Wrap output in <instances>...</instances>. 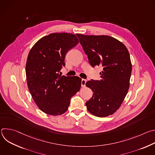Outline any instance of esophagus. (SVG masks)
<instances>
[{"label": "esophagus", "instance_id": "1", "mask_svg": "<svg viewBox=\"0 0 155 155\" xmlns=\"http://www.w3.org/2000/svg\"><path fill=\"white\" fill-rule=\"evenodd\" d=\"M86 83V79H82L81 81V87H84L85 84Z\"/></svg>", "mask_w": 155, "mask_h": 155}]
</instances>
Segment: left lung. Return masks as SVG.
Wrapping results in <instances>:
<instances>
[{
    "mask_svg": "<svg viewBox=\"0 0 155 155\" xmlns=\"http://www.w3.org/2000/svg\"><path fill=\"white\" fill-rule=\"evenodd\" d=\"M76 35L90 65L103 68L100 80L86 83L94 93L86 102L87 109L99 117L112 115L121 105L129 87L132 64L129 51L123 43L108 35Z\"/></svg>",
    "mask_w": 155,
    "mask_h": 155,
    "instance_id": "obj_1",
    "label": "left lung"
}]
</instances>
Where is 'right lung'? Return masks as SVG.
Returning <instances> with one entry per match:
<instances>
[{
	"label": "right lung",
	"mask_w": 155,
	"mask_h": 155,
	"mask_svg": "<svg viewBox=\"0 0 155 155\" xmlns=\"http://www.w3.org/2000/svg\"><path fill=\"white\" fill-rule=\"evenodd\" d=\"M79 41L72 34L53 33L38 40L28 56L26 74L32 97L42 112L60 115L67 111L71 97L80 91L81 79L59 75L69 50Z\"/></svg>",
	"instance_id": "right-lung-1"
}]
</instances>
